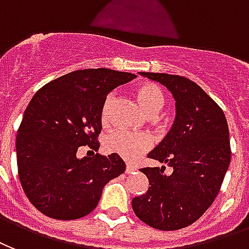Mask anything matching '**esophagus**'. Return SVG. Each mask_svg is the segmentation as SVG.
<instances>
[{
	"mask_svg": "<svg viewBox=\"0 0 249 249\" xmlns=\"http://www.w3.org/2000/svg\"><path fill=\"white\" fill-rule=\"evenodd\" d=\"M137 168L132 166V164H130V163H127L126 164V174H132V172L135 171Z\"/></svg>",
	"mask_w": 249,
	"mask_h": 249,
	"instance_id": "34e87169",
	"label": "esophagus"
}]
</instances>
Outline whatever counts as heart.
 Returning a JSON list of instances; mask_svg holds the SVG:
<instances>
[{"mask_svg":"<svg viewBox=\"0 0 249 249\" xmlns=\"http://www.w3.org/2000/svg\"><path fill=\"white\" fill-rule=\"evenodd\" d=\"M134 95L139 106L146 114L147 117H154L155 114L160 111V108L164 105V97L160 89L154 83L146 82L135 87ZM114 95H107L106 101L102 107V122L106 123L108 119V110L111 106ZM151 141L147 135L143 134H131L126 131H115L111 132L105 141V147L108 152L118 154L126 160H135L142 154L150 148Z\"/></svg>","mask_w":249,"mask_h":249,"instance_id":"heart-1","label":"heart"}]
</instances>
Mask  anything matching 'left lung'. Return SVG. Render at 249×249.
Instances as JSON below:
<instances>
[{
    "label": "left lung",
    "mask_w": 249,
    "mask_h": 249,
    "mask_svg": "<svg viewBox=\"0 0 249 249\" xmlns=\"http://www.w3.org/2000/svg\"><path fill=\"white\" fill-rule=\"evenodd\" d=\"M139 74L166 86L177 115L171 130L148 154L163 166L141 170L150 187L132 199V210L148 226L175 231L196 221L219 194L231 162L228 124L217 103L188 78ZM166 165L172 174H164Z\"/></svg>",
    "instance_id": "8db88e82"
}]
</instances>
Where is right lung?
Masks as SVG:
<instances>
[{"label": "right lung", "mask_w": 249, "mask_h": 249, "mask_svg": "<svg viewBox=\"0 0 249 249\" xmlns=\"http://www.w3.org/2000/svg\"><path fill=\"white\" fill-rule=\"evenodd\" d=\"M137 77L110 69L69 72L39 89L23 112L16 139L19 182L33 206L53 219L72 220L97 207L103 187L126 170L118 154L78 158L99 148L107 94Z\"/></svg>", "instance_id": "1"}]
</instances>
